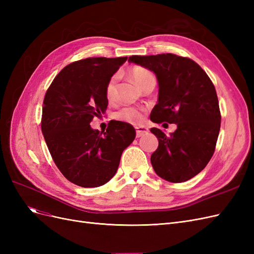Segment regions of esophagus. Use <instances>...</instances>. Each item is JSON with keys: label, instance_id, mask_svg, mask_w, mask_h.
Instances as JSON below:
<instances>
[{"label": "esophagus", "instance_id": "1", "mask_svg": "<svg viewBox=\"0 0 254 254\" xmlns=\"http://www.w3.org/2000/svg\"><path fill=\"white\" fill-rule=\"evenodd\" d=\"M136 137H140L144 134H146L148 132V129L146 127H143V126H140V127H136Z\"/></svg>", "mask_w": 254, "mask_h": 254}]
</instances>
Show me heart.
Wrapping results in <instances>:
<instances>
[{"label": "heart", "instance_id": "obj_1", "mask_svg": "<svg viewBox=\"0 0 254 254\" xmlns=\"http://www.w3.org/2000/svg\"><path fill=\"white\" fill-rule=\"evenodd\" d=\"M129 75L141 89L147 82L156 80L153 74L149 70H147V68H145L143 66H137V65L133 66L131 70L129 71ZM117 83H118L117 76H112V77L106 83L105 95H106L107 101L110 103L114 102L115 99H117V94H118ZM115 118L120 121L129 123V124L136 125V124H140V123L144 121V111L141 109L132 108V107H126V108H123L122 110L117 112Z\"/></svg>", "mask_w": 254, "mask_h": 254}]
</instances>
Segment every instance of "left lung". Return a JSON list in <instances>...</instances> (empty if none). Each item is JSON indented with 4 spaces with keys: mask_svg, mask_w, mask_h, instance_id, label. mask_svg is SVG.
Returning <instances> with one entry per match:
<instances>
[{
    "mask_svg": "<svg viewBox=\"0 0 254 254\" xmlns=\"http://www.w3.org/2000/svg\"><path fill=\"white\" fill-rule=\"evenodd\" d=\"M128 61L157 76L158 104L150 120L177 125L171 135L150 129L159 141L150 157L153 170L174 183L191 179L209 163L219 134L221 117L213 82L195 61L175 54L130 56Z\"/></svg>",
    "mask_w": 254,
    "mask_h": 254,
    "instance_id": "8db88e82",
    "label": "left lung"
}]
</instances>
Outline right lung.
I'll use <instances>...</instances> for the list:
<instances>
[{"label":"right lung","instance_id":"add662e5","mask_svg":"<svg viewBox=\"0 0 254 254\" xmlns=\"http://www.w3.org/2000/svg\"><path fill=\"white\" fill-rule=\"evenodd\" d=\"M127 57L75 61L54 78L43 101L41 129L58 170L82 188H97L118 171L123 151L135 137L132 125L110 121L106 132L90 126L105 113V87Z\"/></svg>","mask_w":254,"mask_h":254}]
</instances>
